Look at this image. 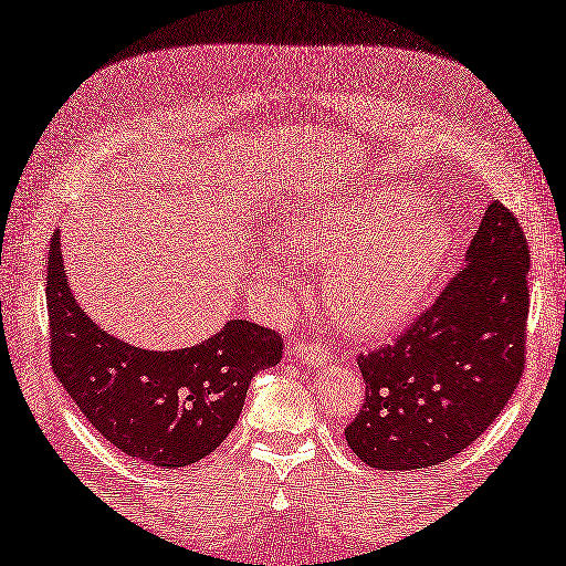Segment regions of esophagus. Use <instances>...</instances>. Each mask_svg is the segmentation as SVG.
<instances>
[{
  "mask_svg": "<svg viewBox=\"0 0 566 566\" xmlns=\"http://www.w3.org/2000/svg\"><path fill=\"white\" fill-rule=\"evenodd\" d=\"M291 350L293 355H298L301 360H308V363L323 365L331 360V350L325 348L318 338H303V335H295L291 340Z\"/></svg>",
  "mask_w": 566,
  "mask_h": 566,
  "instance_id": "obj_1",
  "label": "esophagus"
}]
</instances>
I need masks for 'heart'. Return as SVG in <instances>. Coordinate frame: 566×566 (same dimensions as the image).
<instances>
[{"instance_id":"b5f03b06","label":"heart","mask_w":566,"mask_h":566,"mask_svg":"<svg viewBox=\"0 0 566 566\" xmlns=\"http://www.w3.org/2000/svg\"><path fill=\"white\" fill-rule=\"evenodd\" d=\"M285 241L301 261H328L323 293L335 318L358 331H385L420 305L448 235L410 188L380 186L293 218ZM283 265L273 255V268Z\"/></svg>"}]
</instances>
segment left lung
<instances>
[{"label":"left lung","mask_w":566,"mask_h":566,"mask_svg":"<svg viewBox=\"0 0 566 566\" xmlns=\"http://www.w3.org/2000/svg\"><path fill=\"white\" fill-rule=\"evenodd\" d=\"M530 245L492 201L442 293L395 343L358 355L365 400L345 440L370 468L410 472L460 454L500 418L527 360Z\"/></svg>","instance_id":"1"}]
</instances>
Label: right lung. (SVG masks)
I'll return each mask as SVG.
<instances>
[{
    "instance_id": "right-lung-1",
    "label": "right lung",
    "mask_w": 566,
    "mask_h": 566,
    "mask_svg": "<svg viewBox=\"0 0 566 566\" xmlns=\"http://www.w3.org/2000/svg\"><path fill=\"white\" fill-rule=\"evenodd\" d=\"M49 360L84 418L128 458L186 468L233 430L255 373L281 363V333L248 321L193 348L142 350L96 328L66 283L59 231L46 265Z\"/></svg>"
}]
</instances>
